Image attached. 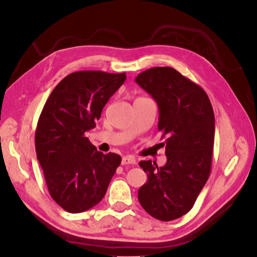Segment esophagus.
<instances>
[{"instance_id": "obj_1", "label": "esophagus", "mask_w": 257, "mask_h": 257, "mask_svg": "<svg viewBox=\"0 0 257 257\" xmlns=\"http://www.w3.org/2000/svg\"><path fill=\"white\" fill-rule=\"evenodd\" d=\"M137 161L136 159L134 158V156H123L122 158V161H121V164L122 165H134L136 164Z\"/></svg>"}]
</instances>
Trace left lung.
<instances>
[{
    "label": "left lung",
    "mask_w": 257,
    "mask_h": 257,
    "mask_svg": "<svg viewBox=\"0 0 257 257\" xmlns=\"http://www.w3.org/2000/svg\"><path fill=\"white\" fill-rule=\"evenodd\" d=\"M135 81L155 99L158 128L168 136L163 167L151 160L139 162L147 181L138 189V201L155 219L176 220L191 210L210 177L214 112L202 87L173 68L149 69Z\"/></svg>",
    "instance_id": "left-lung-1"
}]
</instances>
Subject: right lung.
Masks as SVG:
<instances>
[{
	"mask_svg": "<svg viewBox=\"0 0 257 257\" xmlns=\"http://www.w3.org/2000/svg\"><path fill=\"white\" fill-rule=\"evenodd\" d=\"M125 78V73L72 72L56 85L43 107L35 133L37 160L50 195L67 212L97 205L121 163L120 155L98 152L85 134L95 128Z\"/></svg>",
	"mask_w": 257,
	"mask_h": 257,
	"instance_id": "1",
	"label": "right lung"
}]
</instances>
